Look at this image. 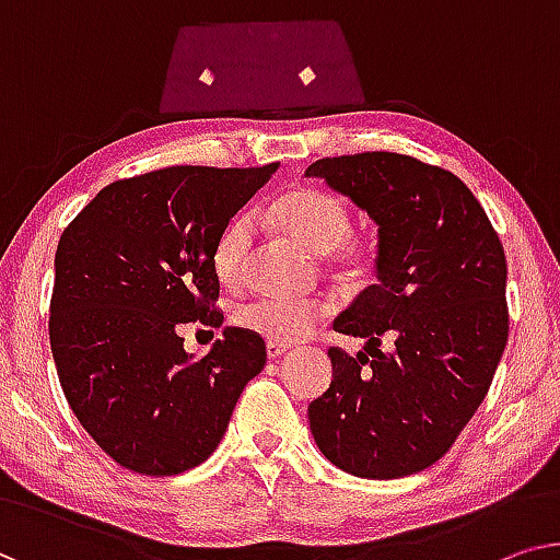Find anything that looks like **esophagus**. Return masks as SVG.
<instances>
[{"label": "esophagus", "mask_w": 560, "mask_h": 560, "mask_svg": "<svg viewBox=\"0 0 560 560\" xmlns=\"http://www.w3.org/2000/svg\"><path fill=\"white\" fill-rule=\"evenodd\" d=\"M289 345H281V341H269V345H266V357H269V360H279L281 354H287L289 352Z\"/></svg>", "instance_id": "1"}]
</instances>
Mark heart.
I'll return each instance as SVG.
<instances>
[{"instance_id": "1", "label": "heart", "mask_w": 560, "mask_h": 560, "mask_svg": "<svg viewBox=\"0 0 560 560\" xmlns=\"http://www.w3.org/2000/svg\"><path fill=\"white\" fill-rule=\"evenodd\" d=\"M269 223L314 256L334 254L341 266H360L370 256V244L349 236L347 200L324 188H294L269 208ZM252 248V221L246 215L233 219L215 241L213 271L223 287H236L244 277V264ZM324 308L314 302H283V299H256L236 312V324L269 341L304 339L322 319Z\"/></svg>"}]
</instances>
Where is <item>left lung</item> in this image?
I'll return each instance as SVG.
<instances>
[{
    "label": "left lung",
    "mask_w": 560,
    "mask_h": 560,
    "mask_svg": "<svg viewBox=\"0 0 560 560\" xmlns=\"http://www.w3.org/2000/svg\"><path fill=\"white\" fill-rule=\"evenodd\" d=\"M304 175L377 223V281L334 319V331L366 339L364 352L329 349L334 380L308 405L314 442L357 478L420 472L470 422L503 357V246L470 188L417 158H322ZM385 336L392 353L378 349Z\"/></svg>",
    "instance_id": "1"
}]
</instances>
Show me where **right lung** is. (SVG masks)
<instances>
[{
	"instance_id": "1",
	"label": "right lung",
	"mask_w": 560,
	"mask_h": 560,
	"mask_svg": "<svg viewBox=\"0 0 560 560\" xmlns=\"http://www.w3.org/2000/svg\"><path fill=\"white\" fill-rule=\"evenodd\" d=\"M279 171L173 165L100 190L55 254L49 347L74 417L128 470L178 475L219 447L266 364L258 334L226 327L203 360L178 327L223 314L215 241Z\"/></svg>"
}]
</instances>
